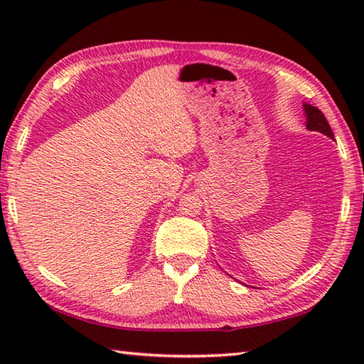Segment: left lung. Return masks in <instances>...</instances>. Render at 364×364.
I'll list each match as a JSON object with an SVG mask.
<instances>
[{
    "label": "left lung",
    "instance_id": "1",
    "mask_svg": "<svg viewBox=\"0 0 364 364\" xmlns=\"http://www.w3.org/2000/svg\"><path fill=\"white\" fill-rule=\"evenodd\" d=\"M304 111H305V117H306V129L310 131H318V133L326 134L330 139H335L333 136V131H331L328 122L326 119V115H323L318 107H314L311 105L305 103L304 105Z\"/></svg>",
    "mask_w": 364,
    "mask_h": 364
}]
</instances>
